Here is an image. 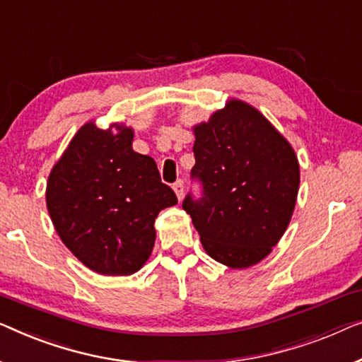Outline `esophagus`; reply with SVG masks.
Listing matches in <instances>:
<instances>
[{"instance_id": "1", "label": "esophagus", "mask_w": 362, "mask_h": 362, "mask_svg": "<svg viewBox=\"0 0 362 362\" xmlns=\"http://www.w3.org/2000/svg\"><path fill=\"white\" fill-rule=\"evenodd\" d=\"M174 192H175L177 198H179V200H182V197H183V180H177L174 183Z\"/></svg>"}]
</instances>
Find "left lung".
<instances>
[{"instance_id":"1","label":"left lung","mask_w":362,"mask_h":362,"mask_svg":"<svg viewBox=\"0 0 362 362\" xmlns=\"http://www.w3.org/2000/svg\"><path fill=\"white\" fill-rule=\"evenodd\" d=\"M193 134L192 179L202 182L203 197L188 193L183 210L208 256L231 269L251 267L271 254L292 218L297 156L266 116L241 100L228 101Z\"/></svg>"}]
</instances>
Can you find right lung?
Returning a JSON list of instances; mask_svg holds the SVG:
<instances>
[{"label": "right lung", "instance_id": "add662e5", "mask_svg": "<svg viewBox=\"0 0 362 362\" xmlns=\"http://www.w3.org/2000/svg\"><path fill=\"white\" fill-rule=\"evenodd\" d=\"M132 137L124 124H83L50 170L45 190L62 243L103 276L139 271L154 247L157 215L177 203L154 159L132 151Z\"/></svg>", "mask_w": 362, "mask_h": 362}]
</instances>
